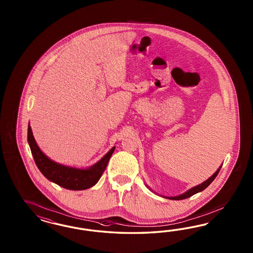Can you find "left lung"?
<instances>
[{
	"mask_svg": "<svg viewBox=\"0 0 253 253\" xmlns=\"http://www.w3.org/2000/svg\"><path fill=\"white\" fill-rule=\"evenodd\" d=\"M222 164L218 168V169L215 171L214 173L211 175V176L210 177L209 179H207L206 181H204L203 183H201V184H198V185H196V186H194V187H192L190 189H188L187 191L184 192L183 194H181V195H178V196H175V197H165V196H161L162 198H165V199H172V200H181V199H187V198H190L191 196L193 195H195V194H197V193H199V192L203 191L204 189H206L208 186L210 185V184H211V182L214 180L216 176H217V174L219 173V171H220V169L222 168ZM147 186V185H146ZM148 188H149V186H147ZM150 189V188H149ZM151 191H152V189H150ZM153 192V191H152Z\"/></svg>",
	"mask_w": 253,
	"mask_h": 253,
	"instance_id": "left-lung-1",
	"label": "left lung"
}]
</instances>
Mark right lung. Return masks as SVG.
Returning a JSON list of instances; mask_svg holds the SVG:
<instances>
[{"label": "right lung", "instance_id": "1", "mask_svg": "<svg viewBox=\"0 0 253 253\" xmlns=\"http://www.w3.org/2000/svg\"><path fill=\"white\" fill-rule=\"evenodd\" d=\"M28 142L40 171L49 181L69 190H84L96 184L115 150V146H113L98 162L89 168H75L55 162L48 158L37 145L30 124L28 126Z\"/></svg>", "mask_w": 253, "mask_h": 253}]
</instances>
